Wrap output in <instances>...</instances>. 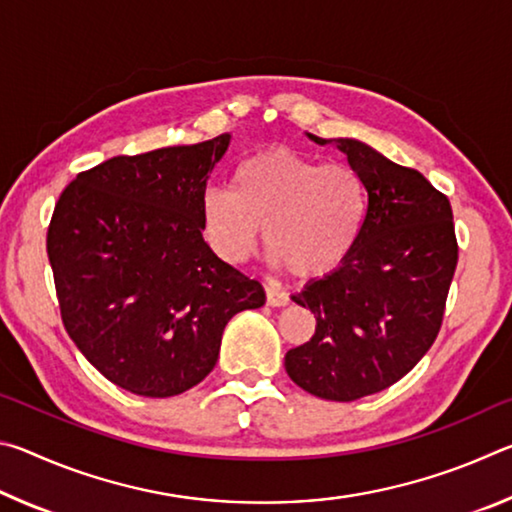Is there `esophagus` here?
<instances>
[{"instance_id":"obj_1","label":"esophagus","mask_w":512,"mask_h":512,"mask_svg":"<svg viewBox=\"0 0 512 512\" xmlns=\"http://www.w3.org/2000/svg\"><path fill=\"white\" fill-rule=\"evenodd\" d=\"M264 291H266V305L268 307H284V305H289L287 293L280 291L277 287H273V284H266Z\"/></svg>"}]
</instances>
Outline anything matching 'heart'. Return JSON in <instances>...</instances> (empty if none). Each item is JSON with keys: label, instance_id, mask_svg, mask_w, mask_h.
Here are the masks:
<instances>
[{"label": "heart", "instance_id": "obj_1", "mask_svg": "<svg viewBox=\"0 0 512 512\" xmlns=\"http://www.w3.org/2000/svg\"><path fill=\"white\" fill-rule=\"evenodd\" d=\"M368 212L370 194L359 171L271 149L239 164L232 192L207 189L201 230L212 253L235 266L255 253L264 228L275 266L320 277L352 255Z\"/></svg>", "mask_w": 512, "mask_h": 512}]
</instances>
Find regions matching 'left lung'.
Returning a JSON list of instances; mask_svg holds the SVG:
<instances>
[{
	"instance_id": "left-lung-1",
	"label": "left lung",
	"mask_w": 512,
	"mask_h": 512,
	"mask_svg": "<svg viewBox=\"0 0 512 512\" xmlns=\"http://www.w3.org/2000/svg\"><path fill=\"white\" fill-rule=\"evenodd\" d=\"M307 137L361 173L370 212L352 255L291 296L314 314L316 332L287 352L284 368L302 391L354 402L400 381L436 341L458 262L454 216L420 171L370 144Z\"/></svg>"
}]
</instances>
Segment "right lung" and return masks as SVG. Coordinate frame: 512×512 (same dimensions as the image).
<instances>
[{"instance_id":"obj_1","label":"right lung","mask_w":512,"mask_h":512,"mask_svg":"<svg viewBox=\"0 0 512 512\" xmlns=\"http://www.w3.org/2000/svg\"><path fill=\"white\" fill-rule=\"evenodd\" d=\"M232 135L83 171L47 235L69 339L103 377L173 397L210 375L228 320L266 302L262 284L205 244L201 198Z\"/></svg>"}]
</instances>
